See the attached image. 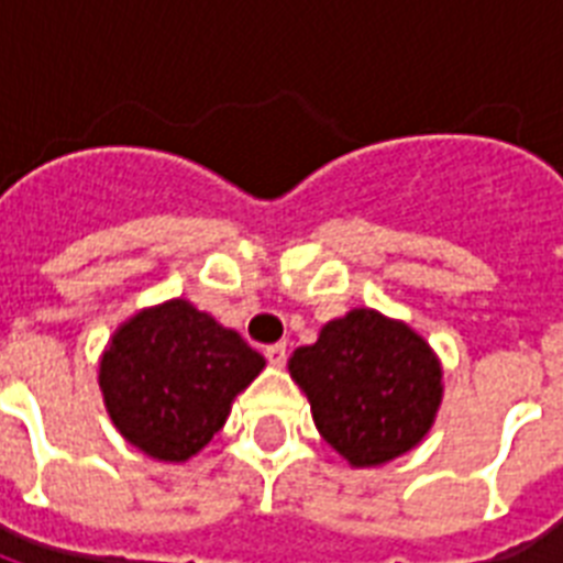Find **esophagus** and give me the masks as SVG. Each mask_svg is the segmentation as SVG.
<instances>
[{"instance_id":"esophagus-1","label":"esophagus","mask_w":563,"mask_h":563,"mask_svg":"<svg viewBox=\"0 0 563 563\" xmlns=\"http://www.w3.org/2000/svg\"><path fill=\"white\" fill-rule=\"evenodd\" d=\"M286 356H289V353H286V344L283 342L268 344V347H265V360L272 362L274 368H283V365H286Z\"/></svg>"}]
</instances>
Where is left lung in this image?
Instances as JSON below:
<instances>
[{
    "instance_id": "left-lung-1",
    "label": "left lung",
    "mask_w": 563,
    "mask_h": 563,
    "mask_svg": "<svg viewBox=\"0 0 563 563\" xmlns=\"http://www.w3.org/2000/svg\"><path fill=\"white\" fill-rule=\"evenodd\" d=\"M324 441L353 467L418 446L441 406V362L409 324L351 309L289 360Z\"/></svg>"
}]
</instances>
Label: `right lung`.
<instances>
[{"mask_svg": "<svg viewBox=\"0 0 563 563\" xmlns=\"http://www.w3.org/2000/svg\"><path fill=\"white\" fill-rule=\"evenodd\" d=\"M263 368L236 330L175 298L119 327L101 353L99 385L125 441L157 462H187Z\"/></svg>", "mask_w": 563, "mask_h": 563, "instance_id": "add662e5", "label": "right lung"}]
</instances>
